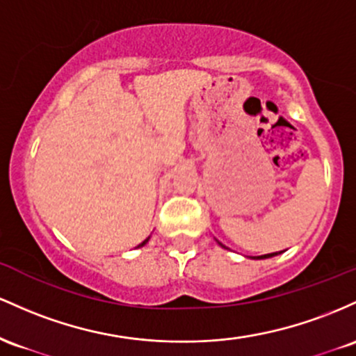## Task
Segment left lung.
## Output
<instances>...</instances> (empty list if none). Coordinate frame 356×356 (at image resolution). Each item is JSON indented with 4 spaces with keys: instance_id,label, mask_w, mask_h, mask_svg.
I'll list each match as a JSON object with an SVG mask.
<instances>
[{
    "instance_id": "8db88e82",
    "label": "left lung",
    "mask_w": 356,
    "mask_h": 356,
    "mask_svg": "<svg viewBox=\"0 0 356 356\" xmlns=\"http://www.w3.org/2000/svg\"><path fill=\"white\" fill-rule=\"evenodd\" d=\"M220 243V242H218ZM222 245V243H220ZM223 247V245H222ZM277 254H281V252H273V254H264V255H259V257H255V259H269V257H274V255H277Z\"/></svg>"
}]
</instances>
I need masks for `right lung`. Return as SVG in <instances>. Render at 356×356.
<instances>
[{"label": "right lung", "mask_w": 356, "mask_h": 356, "mask_svg": "<svg viewBox=\"0 0 356 356\" xmlns=\"http://www.w3.org/2000/svg\"><path fill=\"white\" fill-rule=\"evenodd\" d=\"M147 241H149V237H147V238H146V241H143L141 243H139V245H138V247H143V245H145V243H146Z\"/></svg>", "instance_id": "right-lung-1"}]
</instances>
